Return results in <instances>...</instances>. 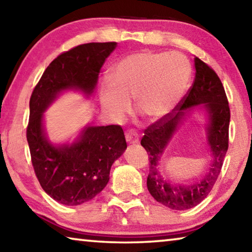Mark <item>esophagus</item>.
Listing matches in <instances>:
<instances>
[{"label":"esophagus","mask_w":252,"mask_h":252,"mask_svg":"<svg viewBox=\"0 0 252 252\" xmlns=\"http://www.w3.org/2000/svg\"><path fill=\"white\" fill-rule=\"evenodd\" d=\"M126 140L129 144H135L139 142V134L134 130H127L126 132Z\"/></svg>","instance_id":"esophagus-1"}]
</instances>
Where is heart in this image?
Listing matches in <instances>:
<instances>
[{
    "label": "heart",
    "mask_w": 252,
    "mask_h": 252,
    "mask_svg": "<svg viewBox=\"0 0 252 252\" xmlns=\"http://www.w3.org/2000/svg\"><path fill=\"white\" fill-rule=\"evenodd\" d=\"M192 66L179 52L142 50L122 58L111 70V80L100 85L102 106L121 119L130 110V100L150 120H159L180 103L190 87Z\"/></svg>",
    "instance_id": "heart-1"
}]
</instances>
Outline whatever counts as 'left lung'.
Segmentation results:
<instances>
[{
    "instance_id": "left-lung-1",
    "label": "left lung",
    "mask_w": 252,
    "mask_h": 252,
    "mask_svg": "<svg viewBox=\"0 0 252 252\" xmlns=\"http://www.w3.org/2000/svg\"><path fill=\"white\" fill-rule=\"evenodd\" d=\"M195 76L187 94L168 116L159 119L144 130L141 146L150 161L147 179L149 192L158 202L172 210H187L207 197L218 179L229 146L230 109L224 88L219 76L210 66L194 58ZM202 104L208 113V144L214 161L209 172L192 185L168 183L158 172L157 164L169 140L180 126L188 110Z\"/></svg>"
}]
</instances>
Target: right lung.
<instances>
[{"mask_svg":"<svg viewBox=\"0 0 252 252\" xmlns=\"http://www.w3.org/2000/svg\"><path fill=\"white\" fill-rule=\"evenodd\" d=\"M117 42L87 43L60 54L46 67L30 99L27 139L34 172L51 198L65 206H79L108 185L113 162L126 149L120 126H85L74 142L54 146L43 126V112L66 90L90 95L106 58Z\"/></svg>","mask_w":252,"mask_h":252,"instance_id":"1","label":"right lung"}]
</instances>
